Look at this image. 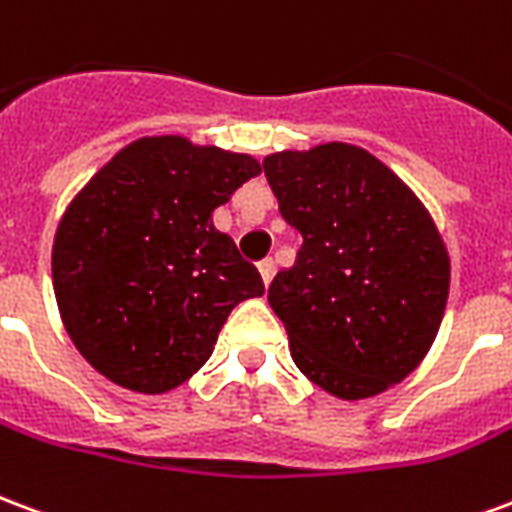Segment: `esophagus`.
<instances>
[{"label": "esophagus", "instance_id": "esophagus-1", "mask_svg": "<svg viewBox=\"0 0 512 512\" xmlns=\"http://www.w3.org/2000/svg\"><path fill=\"white\" fill-rule=\"evenodd\" d=\"M259 272H261V281H264V286H270L272 275H275V261L272 259L259 261Z\"/></svg>", "mask_w": 512, "mask_h": 512}]
</instances>
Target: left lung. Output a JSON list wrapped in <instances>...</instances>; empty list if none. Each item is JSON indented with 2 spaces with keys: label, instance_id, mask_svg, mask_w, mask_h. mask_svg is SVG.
<instances>
[{
  "label": "left lung",
  "instance_id": "obj_1",
  "mask_svg": "<svg viewBox=\"0 0 512 512\" xmlns=\"http://www.w3.org/2000/svg\"><path fill=\"white\" fill-rule=\"evenodd\" d=\"M264 177L302 234L294 267L267 294L297 368L343 401L404 382L431 349L450 292V256L423 201L341 141L272 152Z\"/></svg>",
  "mask_w": 512,
  "mask_h": 512
}]
</instances>
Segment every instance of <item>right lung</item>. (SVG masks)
Instances as JSON below:
<instances>
[{"label":"right lung","instance_id":"1","mask_svg":"<svg viewBox=\"0 0 512 512\" xmlns=\"http://www.w3.org/2000/svg\"><path fill=\"white\" fill-rule=\"evenodd\" d=\"M261 174L182 136L119 149L59 220L51 275L70 341L125 390L169 393L210 360L234 305L264 294L212 212Z\"/></svg>","mask_w":512,"mask_h":512}]
</instances>
